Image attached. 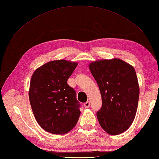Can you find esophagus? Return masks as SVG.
<instances>
[{"label":"esophagus","mask_w":159,"mask_h":159,"mask_svg":"<svg viewBox=\"0 0 159 159\" xmlns=\"http://www.w3.org/2000/svg\"><path fill=\"white\" fill-rule=\"evenodd\" d=\"M90 101H87L86 102H85V103L84 104V107L85 108L90 107Z\"/></svg>","instance_id":"34e87169"}]
</instances>
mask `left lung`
Returning <instances> with one entry per match:
<instances>
[{
  "label": "left lung",
  "mask_w": 159,
  "mask_h": 159,
  "mask_svg": "<svg viewBox=\"0 0 159 159\" xmlns=\"http://www.w3.org/2000/svg\"><path fill=\"white\" fill-rule=\"evenodd\" d=\"M89 68L101 94L102 106L96 113L100 126L111 135L124 132L134 120L140 95L134 67L114 58L92 62Z\"/></svg>",
  "instance_id": "1"
}]
</instances>
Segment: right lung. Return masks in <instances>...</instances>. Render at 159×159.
Segmentation results:
<instances>
[{"instance_id":"right-lung-1","label":"right lung","mask_w":159,"mask_h":159,"mask_svg":"<svg viewBox=\"0 0 159 159\" xmlns=\"http://www.w3.org/2000/svg\"><path fill=\"white\" fill-rule=\"evenodd\" d=\"M77 63L67 60L50 61L38 68L30 81L29 99L35 119L45 131L65 134L78 121L80 102L67 80Z\"/></svg>"}]
</instances>
